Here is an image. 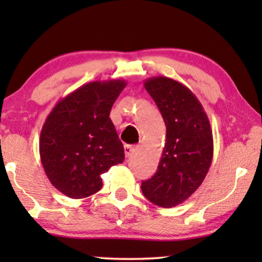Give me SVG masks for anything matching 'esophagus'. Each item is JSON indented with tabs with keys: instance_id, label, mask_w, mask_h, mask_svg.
Instances as JSON below:
<instances>
[{
	"instance_id": "1",
	"label": "esophagus",
	"mask_w": 262,
	"mask_h": 262,
	"mask_svg": "<svg viewBox=\"0 0 262 262\" xmlns=\"http://www.w3.org/2000/svg\"><path fill=\"white\" fill-rule=\"evenodd\" d=\"M134 151H135V146H132V145H125L124 146V152H125V156H126V157L131 156L132 154H134Z\"/></svg>"
}]
</instances>
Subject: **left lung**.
<instances>
[{"instance_id": "1", "label": "left lung", "mask_w": 262, "mask_h": 262, "mask_svg": "<svg viewBox=\"0 0 262 262\" xmlns=\"http://www.w3.org/2000/svg\"><path fill=\"white\" fill-rule=\"evenodd\" d=\"M144 87L162 114L167 134L156 173L141 188L155 205L173 207L203 184L213 157L212 130L202 103L180 82L156 76Z\"/></svg>"}]
</instances>
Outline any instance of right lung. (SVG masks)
I'll list each match as a JSON object with an SVG mask.
<instances>
[{
  "instance_id": "add662e5",
  "label": "right lung",
  "mask_w": 262,
  "mask_h": 262,
  "mask_svg": "<svg viewBox=\"0 0 262 262\" xmlns=\"http://www.w3.org/2000/svg\"><path fill=\"white\" fill-rule=\"evenodd\" d=\"M124 80L95 81L60 99L46 118L39 139L41 164L63 194L82 199L102 187L101 174L125 159L110 118Z\"/></svg>"
}]
</instances>
